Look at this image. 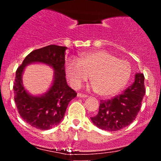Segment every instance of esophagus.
<instances>
[{
  "mask_svg": "<svg viewBox=\"0 0 161 161\" xmlns=\"http://www.w3.org/2000/svg\"><path fill=\"white\" fill-rule=\"evenodd\" d=\"M77 96H78L79 97H86L87 95H84V94H82V93H78L77 94Z\"/></svg>",
  "mask_w": 161,
  "mask_h": 161,
  "instance_id": "34e87169",
  "label": "esophagus"
}]
</instances>
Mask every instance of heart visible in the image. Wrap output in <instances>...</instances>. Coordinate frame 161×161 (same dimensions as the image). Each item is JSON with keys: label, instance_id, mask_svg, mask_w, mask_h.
<instances>
[{"label": "heart", "instance_id": "heart-1", "mask_svg": "<svg viewBox=\"0 0 161 161\" xmlns=\"http://www.w3.org/2000/svg\"><path fill=\"white\" fill-rule=\"evenodd\" d=\"M66 73L70 84L79 88L91 75L94 90L101 96L115 95L129 82L132 68L128 61L120 60L104 51L81 53L66 64Z\"/></svg>", "mask_w": 161, "mask_h": 161}]
</instances>
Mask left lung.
Listing matches in <instances>:
<instances>
[{
    "instance_id": "obj_1",
    "label": "left lung",
    "mask_w": 161,
    "mask_h": 161,
    "mask_svg": "<svg viewBox=\"0 0 161 161\" xmlns=\"http://www.w3.org/2000/svg\"><path fill=\"white\" fill-rule=\"evenodd\" d=\"M144 82V74L138 73L135 76V82L123 93L111 99L101 100L98 113L91 117L92 123L108 132L120 130L130 125L141 109L145 95Z\"/></svg>"
}]
</instances>
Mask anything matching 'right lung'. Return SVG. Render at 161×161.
Instances as JSON below:
<instances>
[{"instance_id": "1", "label": "right lung", "mask_w": 161, "mask_h": 161, "mask_svg": "<svg viewBox=\"0 0 161 161\" xmlns=\"http://www.w3.org/2000/svg\"><path fill=\"white\" fill-rule=\"evenodd\" d=\"M66 47L51 45L36 49L25 57L16 72L14 85V101L20 116L28 124L41 130H47L61 122L68 104L77 93L68 86L65 73ZM48 64L55 69L53 86L45 96L33 97L25 90L21 74L25 66L31 62Z\"/></svg>"}]
</instances>
